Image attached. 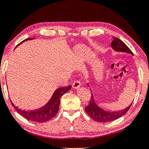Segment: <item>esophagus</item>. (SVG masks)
Masks as SVG:
<instances>
[{"label": "esophagus", "instance_id": "34e87169", "mask_svg": "<svg viewBox=\"0 0 149 149\" xmlns=\"http://www.w3.org/2000/svg\"><path fill=\"white\" fill-rule=\"evenodd\" d=\"M72 88L74 89H77L78 88H79L80 86H81V82L79 81H75L74 82L72 83Z\"/></svg>", "mask_w": 149, "mask_h": 149}]
</instances>
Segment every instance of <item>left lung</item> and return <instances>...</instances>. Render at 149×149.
<instances>
[{
	"label": "left lung",
	"mask_w": 149,
	"mask_h": 149,
	"mask_svg": "<svg viewBox=\"0 0 149 149\" xmlns=\"http://www.w3.org/2000/svg\"><path fill=\"white\" fill-rule=\"evenodd\" d=\"M111 45L114 51L118 52H127V53L133 54L132 52L130 51L129 48L128 47L122 40H120L117 38L113 37V40L112 41ZM87 84L88 86H89L88 84ZM131 105L132 103L131 104H130L129 107H127L125 109L118 112H111L105 111V110L100 108V107L96 104L92 91H91V98L90 100V102H89L88 105H87V106L85 107V111L87 113L88 115L90 116V117L92 118L93 120L99 123H107L110 122V121H113L117 119V118H120L122 116L124 115L125 114L127 113V111H129Z\"/></svg>",
	"instance_id": "8db88e82"
}]
</instances>
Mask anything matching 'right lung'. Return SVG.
I'll list each match as a JSON object with an SVG mask.
<instances>
[{
	"mask_svg": "<svg viewBox=\"0 0 149 149\" xmlns=\"http://www.w3.org/2000/svg\"><path fill=\"white\" fill-rule=\"evenodd\" d=\"M31 39H34V38H26V39L22 41L20 43L23 42L24 41ZM70 88H71V86L70 85L67 86V87H62L57 88L56 90L54 91V93H53V95H52L51 99L49 100V101L48 102L45 106H43L42 107H41V108L38 109L33 110V111H23V110L19 109L18 107H15V105H14L10 99V100L11 104H12L13 107L15 109L17 113L23 116L24 118H26L27 120L35 121V122L37 123L47 122V121L51 120V118H53L57 114V113H58L59 104H60L61 102L60 99L61 97L65 93H67V91H69Z\"/></svg>",
	"mask_w": 149,
	"mask_h": 149,
	"instance_id": "1",
	"label": "right lung"
}]
</instances>
